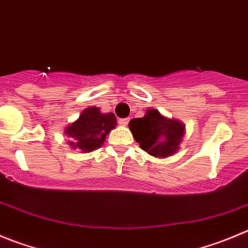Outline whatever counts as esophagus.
<instances>
[{"instance_id": "1", "label": "esophagus", "mask_w": 248, "mask_h": 248, "mask_svg": "<svg viewBox=\"0 0 248 248\" xmlns=\"http://www.w3.org/2000/svg\"><path fill=\"white\" fill-rule=\"evenodd\" d=\"M128 123H129L128 118H124V119H119V124H120V125H123V126L128 125Z\"/></svg>"}]
</instances>
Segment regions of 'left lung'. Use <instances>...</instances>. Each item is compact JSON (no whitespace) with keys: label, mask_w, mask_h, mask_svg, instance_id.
Wrapping results in <instances>:
<instances>
[{"label":"left lung","mask_w":248,"mask_h":248,"mask_svg":"<svg viewBox=\"0 0 248 248\" xmlns=\"http://www.w3.org/2000/svg\"><path fill=\"white\" fill-rule=\"evenodd\" d=\"M129 129L140 147L157 158L175 155L186 131L183 122L164 117L155 108L146 109L143 117L131 119Z\"/></svg>","instance_id":"1"}]
</instances>
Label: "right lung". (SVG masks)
Instances as JSON below:
<instances>
[{"label": "right lung", "mask_w": 248, "mask_h": 248, "mask_svg": "<svg viewBox=\"0 0 248 248\" xmlns=\"http://www.w3.org/2000/svg\"><path fill=\"white\" fill-rule=\"evenodd\" d=\"M117 128L113 113H102L98 107L85 108L75 122L64 128L68 143L73 150L93 152L105 143L108 134Z\"/></svg>", "instance_id": "obj_1"}]
</instances>
